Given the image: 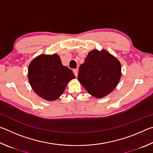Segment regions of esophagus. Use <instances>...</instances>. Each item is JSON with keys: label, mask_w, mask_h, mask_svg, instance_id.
Wrapping results in <instances>:
<instances>
[{"label": "esophagus", "mask_w": 153, "mask_h": 153, "mask_svg": "<svg viewBox=\"0 0 153 153\" xmlns=\"http://www.w3.org/2000/svg\"><path fill=\"white\" fill-rule=\"evenodd\" d=\"M73 71H74V74L75 75V76L77 77V75H78V70H77V69H74Z\"/></svg>", "instance_id": "esophagus-1"}]
</instances>
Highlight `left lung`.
<instances>
[{
  "mask_svg": "<svg viewBox=\"0 0 153 153\" xmlns=\"http://www.w3.org/2000/svg\"><path fill=\"white\" fill-rule=\"evenodd\" d=\"M121 71V64L115 56L105 50H93L79 67L78 80L92 97L102 98L117 86Z\"/></svg>",
  "mask_w": 153,
  "mask_h": 153,
  "instance_id": "8db88e82",
  "label": "left lung"
}]
</instances>
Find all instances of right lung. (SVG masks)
I'll use <instances>...</instances> for the list:
<instances>
[{
	"instance_id": "add662e5",
	"label": "right lung",
	"mask_w": 153,
	"mask_h": 153,
	"mask_svg": "<svg viewBox=\"0 0 153 153\" xmlns=\"http://www.w3.org/2000/svg\"><path fill=\"white\" fill-rule=\"evenodd\" d=\"M74 78L73 71L62 65L56 54L38 56L28 67V79L33 91L47 100L57 99L67 83Z\"/></svg>"
}]
</instances>
